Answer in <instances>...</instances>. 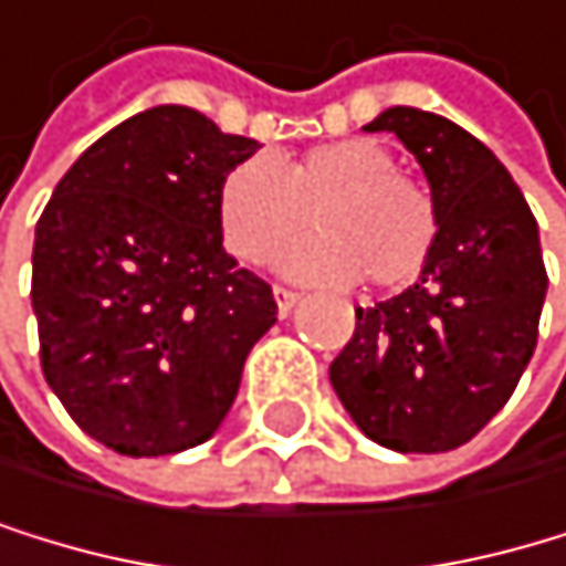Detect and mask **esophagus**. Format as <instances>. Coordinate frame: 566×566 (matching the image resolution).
<instances>
[{"instance_id":"obj_1","label":"esophagus","mask_w":566,"mask_h":566,"mask_svg":"<svg viewBox=\"0 0 566 566\" xmlns=\"http://www.w3.org/2000/svg\"><path fill=\"white\" fill-rule=\"evenodd\" d=\"M274 302H277V316H289L298 306V292H292L285 285H274Z\"/></svg>"}]
</instances>
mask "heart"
Segmentation results:
<instances>
[{
    "mask_svg": "<svg viewBox=\"0 0 566 566\" xmlns=\"http://www.w3.org/2000/svg\"><path fill=\"white\" fill-rule=\"evenodd\" d=\"M313 222L316 235L289 253V271L326 285H352L361 274L379 289H400L424 271L438 211L428 190L397 174L376 138L316 145L289 169L256 153L235 163L219 187L226 247L260 264Z\"/></svg>",
    "mask_w": 566,
    "mask_h": 566,
    "instance_id": "obj_1",
    "label": "heart"
}]
</instances>
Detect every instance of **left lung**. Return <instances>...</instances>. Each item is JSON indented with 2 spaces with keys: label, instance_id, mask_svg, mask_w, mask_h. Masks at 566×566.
<instances>
[{
  "label": "left lung",
  "instance_id": "1",
  "mask_svg": "<svg viewBox=\"0 0 566 566\" xmlns=\"http://www.w3.org/2000/svg\"><path fill=\"white\" fill-rule=\"evenodd\" d=\"M365 132H392L421 163L438 235L407 292L355 310L331 386L371 442L449 452L507 403L536 352L539 226L501 159L449 117L389 107Z\"/></svg>",
  "mask_w": 566,
  "mask_h": 566
}]
</instances>
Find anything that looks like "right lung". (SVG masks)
<instances>
[{"instance_id":"obj_1","label":"right lung","mask_w":566,"mask_h":566,"mask_svg":"<svg viewBox=\"0 0 566 566\" xmlns=\"http://www.w3.org/2000/svg\"><path fill=\"white\" fill-rule=\"evenodd\" d=\"M260 145L159 104L72 163L33 235L41 368L72 421L120 455H174L219 431L268 281L222 247L219 187Z\"/></svg>"}]
</instances>
